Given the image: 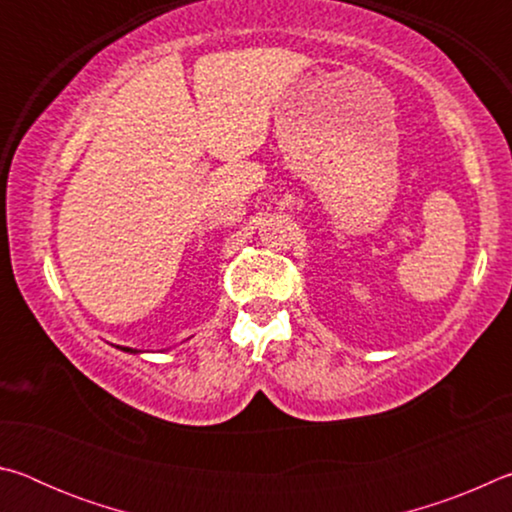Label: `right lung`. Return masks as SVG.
<instances>
[{
  "label": "right lung",
  "mask_w": 512,
  "mask_h": 512,
  "mask_svg": "<svg viewBox=\"0 0 512 512\" xmlns=\"http://www.w3.org/2000/svg\"><path fill=\"white\" fill-rule=\"evenodd\" d=\"M119 350H124V352H133V354H137V350H133V348H121V345H117Z\"/></svg>",
  "instance_id": "1"
}]
</instances>
